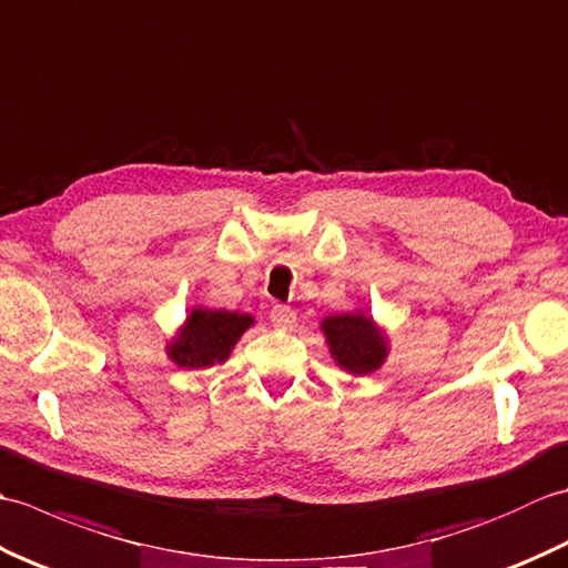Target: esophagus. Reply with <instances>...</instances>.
Listing matches in <instances>:
<instances>
[{
    "instance_id": "obj_1",
    "label": "esophagus",
    "mask_w": 568,
    "mask_h": 568,
    "mask_svg": "<svg viewBox=\"0 0 568 568\" xmlns=\"http://www.w3.org/2000/svg\"><path fill=\"white\" fill-rule=\"evenodd\" d=\"M295 320H297V315H295L293 307H287V305H273L271 307V322L275 324V327L287 329V327H293Z\"/></svg>"
}]
</instances>
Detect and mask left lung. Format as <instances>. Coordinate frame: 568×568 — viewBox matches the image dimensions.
I'll return each instance as SVG.
<instances>
[{
  "label": "left lung",
  "instance_id": "1",
  "mask_svg": "<svg viewBox=\"0 0 568 568\" xmlns=\"http://www.w3.org/2000/svg\"><path fill=\"white\" fill-rule=\"evenodd\" d=\"M324 334L329 339L332 356L348 373L364 376L376 371L385 358V344L373 322L364 315H334L324 320Z\"/></svg>",
  "mask_w": 568,
  "mask_h": 568
}]
</instances>
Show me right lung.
I'll return each mask as SVG.
<instances>
[{"label":"right lung","instance_id":"right-lung-1","mask_svg":"<svg viewBox=\"0 0 568 568\" xmlns=\"http://www.w3.org/2000/svg\"><path fill=\"white\" fill-rule=\"evenodd\" d=\"M251 322L239 312L192 310L185 332L171 346V358L183 368H207L214 361L222 364Z\"/></svg>","mask_w":568,"mask_h":568}]
</instances>
